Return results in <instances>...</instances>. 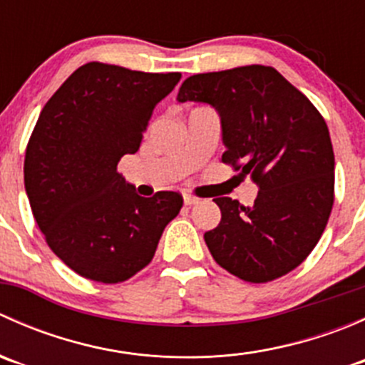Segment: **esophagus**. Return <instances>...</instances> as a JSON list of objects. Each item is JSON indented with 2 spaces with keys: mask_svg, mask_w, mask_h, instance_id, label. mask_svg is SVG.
Instances as JSON below:
<instances>
[{
  "mask_svg": "<svg viewBox=\"0 0 365 365\" xmlns=\"http://www.w3.org/2000/svg\"><path fill=\"white\" fill-rule=\"evenodd\" d=\"M183 203H185L187 206H190V205L200 203V200H197L196 196H192V194H183Z\"/></svg>",
  "mask_w": 365,
  "mask_h": 365,
  "instance_id": "esophagus-1",
  "label": "esophagus"
}]
</instances>
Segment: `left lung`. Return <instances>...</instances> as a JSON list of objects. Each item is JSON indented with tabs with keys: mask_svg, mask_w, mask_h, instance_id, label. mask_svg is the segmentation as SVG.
<instances>
[{
	"mask_svg": "<svg viewBox=\"0 0 365 365\" xmlns=\"http://www.w3.org/2000/svg\"><path fill=\"white\" fill-rule=\"evenodd\" d=\"M187 101L217 109L222 162L259 187L252 206L213 200L222 215L205 233L213 259L242 281L282 277L316 247L332 212L336 162L325 120L264 65L187 77L178 102Z\"/></svg>",
	"mask_w": 365,
	"mask_h": 365,
	"instance_id": "left-lung-1",
	"label": "left lung"
}]
</instances>
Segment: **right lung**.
Returning a JSON list of instances; mask_svg holds the SVG:
<instances>
[{"instance_id":"1","label":"right lung","mask_w":365,"mask_h":365,"mask_svg":"<svg viewBox=\"0 0 365 365\" xmlns=\"http://www.w3.org/2000/svg\"><path fill=\"white\" fill-rule=\"evenodd\" d=\"M182 73L83 65L47 101L29 138L24 187L51 251L76 274L116 284L152 261L183 197H141L118 162L141 146L153 109Z\"/></svg>"}]
</instances>
